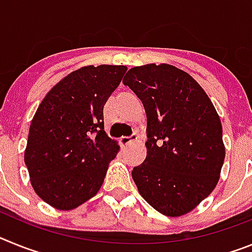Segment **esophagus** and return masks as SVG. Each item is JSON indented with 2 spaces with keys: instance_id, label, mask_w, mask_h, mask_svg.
I'll list each match as a JSON object with an SVG mask.
<instances>
[{
  "instance_id": "1",
  "label": "esophagus",
  "mask_w": 252,
  "mask_h": 252,
  "mask_svg": "<svg viewBox=\"0 0 252 252\" xmlns=\"http://www.w3.org/2000/svg\"><path fill=\"white\" fill-rule=\"evenodd\" d=\"M133 141H137V135L136 133H132L131 136H125L120 139V145L121 146H127L130 145L131 142Z\"/></svg>"
}]
</instances>
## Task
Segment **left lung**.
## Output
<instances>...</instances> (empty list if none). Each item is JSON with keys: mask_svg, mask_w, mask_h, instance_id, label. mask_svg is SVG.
Segmentation results:
<instances>
[{"mask_svg": "<svg viewBox=\"0 0 252 252\" xmlns=\"http://www.w3.org/2000/svg\"><path fill=\"white\" fill-rule=\"evenodd\" d=\"M141 99L148 155L132 170L142 198L158 212L186 215L212 193L224 160L215 106L188 73L169 64L131 68L122 79Z\"/></svg>", "mask_w": 252, "mask_h": 252, "instance_id": "obj_1", "label": "left lung"}]
</instances>
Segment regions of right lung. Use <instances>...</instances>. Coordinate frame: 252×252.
<instances>
[{"label": "right lung", "instance_id": "obj_1", "mask_svg": "<svg viewBox=\"0 0 252 252\" xmlns=\"http://www.w3.org/2000/svg\"><path fill=\"white\" fill-rule=\"evenodd\" d=\"M127 68L88 65L63 78L37 107L25 150L32 188L57 209L97 194L119 151L103 130V106Z\"/></svg>", "mask_w": 252, "mask_h": 252}]
</instances>
